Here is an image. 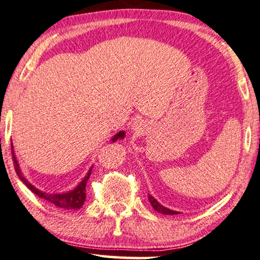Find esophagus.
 Listing matches in <instances>:
<instances>
[{"instance_id":"esophagus-1","label":"esophagus","mask_w":260,"mask_h":260,"mask_svg":"<svg viewBox=\"0 0 260 260\" xmlns=\"http://www.w3.org/2000/svg\"><path fill=\"white\" fill-rule=\"evenodd\" d=\"M145 127H146V123L144 122V120L139 119V120L134 121V123H133V126H132V129H133V132L136 133V134H140V133L144 132Z\"/></svg>"}]
</instances>
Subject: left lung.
Instances as JSON below:
<instances>
[{"label":"left lung","instance_id":"1","mask_svg":"<svg viewBox=\"0 0 260 260\" xmlns=\"http://www.w3.org/2000/svg\"><path fill=\"white\" fill-rule=\"evenodd\" d=\"M148 201L151 202V206L153 207V209L155 210V212L164 214V215H176V214H179L178 212H175V210H171V209L166 208V207H164V206H161L153 196L150 195V193H148Z\"/></svg>","mask_w":260,"mask_h":260}]
</instances>
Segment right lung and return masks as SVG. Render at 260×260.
Masks as SVG:
<instances>
[{
  "instance_id": "obj_1",
  "label": "right lung",
  "mask_w": 260,
  "mask_h": 260,
  "mask_svg": "<svg viewBox=\"0 0 260 260\" xmlns=\"http://www.w3.org/2000/svg\"><path fill=\"white\" fill-rule=\"evenodd\" d=\"M124 136H126L124 131H120L119 133H116L115 136L112 138V143H115V141L119 140V139H123ZM12 155H13V160H14V168H15V171H16L17 176H19V178L21 179L23 184H25L27 188L30 190V191L36 193L37 196H39L40 199L46 201V202H50L51 205L59 207V208H64V209H79V208H82L83 203H84V201H85L86 182H88L90 175H91L92 168L89 169L88 174L85 175V177L82 179L81 183H79V184L76 186L75 189H72L68 192H63V193H50V192L41 191V190H39L38 188H36L34 185L30 184V183L25 178V176L22 175L21 169H20V165H19V162H17V159L15 157V152H14L13 144H12Z\"/></svg>"
}]
</instances>
